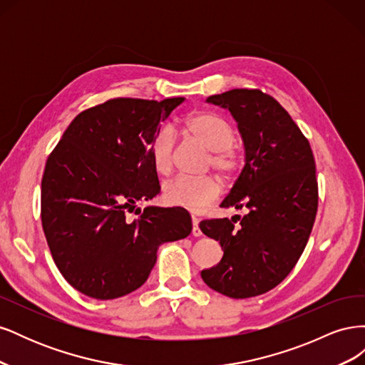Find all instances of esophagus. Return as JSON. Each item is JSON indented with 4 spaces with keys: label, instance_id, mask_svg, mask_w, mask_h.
I'll return each mask as SVG.
<instances>
[{
    "label": "esophagus",
    "instance_id": "obj_1",
    "mask_svg": "<svg viewBox=\"0 0 365 365\" xmlns=\"http://www.w3.org/2000/svg\"><path fill=\"white\" fill-rule=\"evenodd\" d=\"M192 224H193V228H192V235L195 236V237H200V236H202V231H201V228H200V220H197V217H192Z\"/></svg>",
    "mask_w": 365,
    "mask_h": 365
}]
</instances>
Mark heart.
<instances>
[{
	"label": "heart",
	"mask_w": 365,
	"mask_h": 365,
	"mask_svg": "<svg viewBox=\"0 0 365 365\" xmlns=\"http://www.w3.org/2000/svg\"><path fill=\"white\" fill-rule=\"evenodd\" d=\"M184 129L212 150L208 164L222 175H231L240 164L239 153L233 148L235 129L215 113L201 111L184 120ZM175 137L170 129L158 130L150 143V161L158 175H168L173 168ZM220 195V182L213 176L189 178L176 176L163 185L164 201L190 212L200 213Z\"/></svg>",
	"instance_id": "b5f03b06"
}]
</instances>
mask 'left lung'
<instances>
[{
	"label": "left lung",
	"instance_id": "left-lung-1",
	"mask_svg": "<svg viewBox=\"0 0 365 365\" xmlns=\"http://www.w3.org/2000/svg\"><path fill=\"white\" fill-rule=\"evenodd\" d=\"M207 102L228 109L245 149L244 169L220 207L248 213L201 220L202 233L224 251L201 277L227 297H256L283 282L304 251L318 207L314 153L286 109L260 90H231Z\"/></svg>",
	"mask_w": 365,
	"mask_h": 365
}]
</instances>
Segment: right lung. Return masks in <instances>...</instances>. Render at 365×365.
<instances>
[{
  "label": "right lung",
  "instance_id": "add662e5",
  "mask_svg": "<svg viewBox=\"0 0 365 365\" xmlns=\"http://www.w3.org/2000/svg\"><path fill=\"white\" fill-rule=\"evenodd\" d=\"M182 102L113 98L77 115L50 153L42 228L58 269L79 292L113 300L138 289L158 247L192 233L185 208H137L160 193L150 143ZM134 209L140 216L129 220Z\"/></svg>",
  "mask_w": 365,
  "mask_h": 365
}]
</instances>
